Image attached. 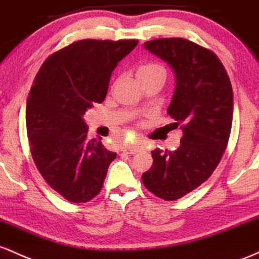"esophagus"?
<instances>
[{
  "label": "esophagus",
  "mask_w": 259,
  "mask_h": 259,
  "mask_svg": "<svg viewBox=\"0 0 259 259\" xmlns=\"http://www.w3.org/2000/svg\"><path fill=\"white\" fill-rule=\"evenodd\" d=\"M142 149H143V147H142V145H127V147L122 148V152L126 153V154H136Z\"/></svg>",
  "instance_id": "34e87169"
}]
</instances>
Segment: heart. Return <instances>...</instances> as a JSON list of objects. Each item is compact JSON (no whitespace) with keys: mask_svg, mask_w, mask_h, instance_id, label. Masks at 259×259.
Listing matches in <instances>:
<instances>
[{"mask_svg":"<svg viewBox=\"0 0 259 259\" xmlns=\"http://www.w3.org/2000/svg\"><path fill=\"white\" fill-rule=\"evenodd\" d=\"M155 75H161V77H165V68L160 65V63H156V62L144 63V65H142L137 69L138 79L155 77Z\"/></svg>","mask_w":259,"mask_h":259,"instance_id":"1","label":"heart"}]
</instances>
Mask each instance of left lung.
<instances>
[{
  "label": "left lung",
  "mask_w": 259,
  "mask_h": 259,
  "mask_svg": "<svg viewBox=\"0 0 259 259\" xmlns=\"http://www.w3.org/2000/svg\"><path fill=\"white\" fill-rule=\"evenodd\" d=\"M144 48L166 61L176 77L167 114L184 131L176 150L155 149L142 181L153 194L176 200L210 177L228 147L234 94L222 61L207 48L184 39L161 37Z\"/></svg>",
  "instance_id": "1"
}]
</instances>
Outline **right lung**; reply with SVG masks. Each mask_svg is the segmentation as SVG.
Returning a JSON list of instances; mask_svg holds the SVG:
<instances>
[{
    "label": "right lung",
    "instance_id": "add662e5",
    "mask_svg": "<svg viewBox=\"0 0 259 259\" xmlns=\"http://www.w3.org/2000/svg\"><path fill=\"white\" fill-rule=\"evenodd\" d=\"M138 40L84 39L50 55L40 67L27 100V133L37 170L72 203L98 196L116 158L89 141L83 115L105 100L110 77Z\"/></svg>",
    "mask_w": 259,
    "mask_h": 259
}]
</instances>
